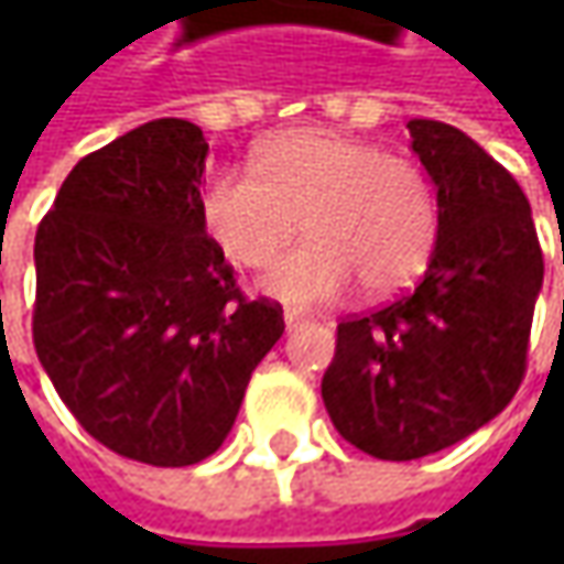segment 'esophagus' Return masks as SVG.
I'll use <instances>...</instances> for the list:
<instances>
[{
  "label": "esophagus",
  "instance_id": "esophagus-1",
  "mask_svg": "<svg viewBox=\"0 0 564 564\" xmlns=\"http://www.w3.org/2000/svg\"><path fill=\"white\" fill-rule=\"evenodd\" d=\"M304 323H311V319H307V316L294 314V311H285V329H289V333H294V329H301Z\"/></svg>",
  "mask_w": 564,
  "mask_h": 564
}]
</instances>
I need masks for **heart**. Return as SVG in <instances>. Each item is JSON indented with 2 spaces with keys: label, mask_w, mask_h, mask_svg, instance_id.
<instances>
[{
  "label": "heart",
  "mask_w": 564,
  "mask_h": 564,
  "mask_svg": "<svg viewBox=\"0 0 564 564\" xmlns=\"http://www.w3.org/2000/svg\"><path fill=\"white\" fill-rule=\"evenodd\" d=\"M257 172H219L204 191V226L228 260L263 270L292 248L301 223L311 241L263 279L294 304H329L360 282L367 294L411 285L440 238V206L421 165L377 143L326 128L275 134Z\"/></svg>",
  "instance_id": "obj_1"
}]
</instances>
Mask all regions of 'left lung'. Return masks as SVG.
<instances>
[{"label": "left lung", "mask_w": 564, "mask_h": 564, "mask_svg": "<svg viewBox=\"0 0 564 564\" xmlns=\"http://www.w3.org/2000/svg\"><path fill=\"white\" fill-rule=\"evenodd\" d=\"M408 131L436 185V248L414 292L338 323L323 373L341 440L382 462L462 443L514 399L543 285L531 204L509 169L445 121Z\"/></svg>", "instance_id": "8db88e82"}]
</instances>
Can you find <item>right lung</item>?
<instances>
[{"instance_id":"1","label":"right lung","mask_w":564,"mask_h":564,"mask_svg":"<svg viewBox=\"0 0 564 564\" xmlns=\"http://www.w3.org/2000/svg\"><path fill=\"white\" fill-rule=\"evenodd\" d=\"M209 143L156 119L84 156L33 241V348L77 423L121 458L187 467L226 443L285 333L206 235Z\"/></svg>"}]
</instances>
